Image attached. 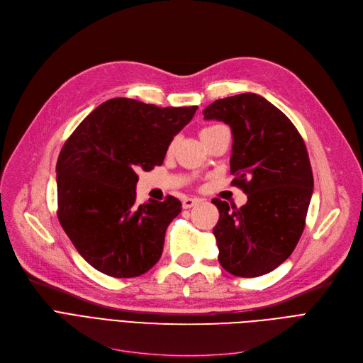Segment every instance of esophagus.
<instances>
[{"instance_id":"34e87169","label":"esophagus","mask_w":363,"mask_h":363,"mask_svg":"<svg viewBox=\"0 0 363 363\" xmlns=\"http://www.w3.org/2000/svg\"><path fill=\"white\" fill-rule=\"evenodd\" d=\"M199 203H201V199L186 197V199L182 200V207H184V208H189V207H193V206H197Z\"/></svg>"}]
</instances>
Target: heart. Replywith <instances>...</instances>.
Returning <instances> with one entry per match:
<instances>
[{
    "label": "heart",
    "mask_w": 363,
    "mask_h": 363,
    "mask_svg": "<svg viewBox=\"0 0 363 363\" xmlns=\"http://www.w3.org/2000/svg\"><path fill=\"white\" fill-rule=\"evenodd\" d=\"M215 128H219V126L215 125V126H207V128H204V129L200 132V135H203V133H206V132H208V130H212V129H215ZM174 147H175V141H172V143L169 144V151L174 150Z\"/></svg>",
    "instance_id": "1"
}]
</instances>
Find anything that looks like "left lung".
I'll list each match as a JSON object with an SVG mask.
<instances>
[{
    "label": "left lung",
    "instance_id": "left-lung-1",
    "mask_svg": "<svg viewBox=\"0 0 363 363\" xmlns=\"http://www.w3.org/2000/svg\"><path fill=\"white\" fill-rule=\"evenodd\" d=\"M203 114L231 126L233 185L247 194L240 208L212 200L218 260L235 277L264 275L290 257L304 230L313 193L306 145L291 121L253 92L216 100Z\"/></svg>",
    "mask_w": 363,
    "mask_h": 363
}]
</instances>
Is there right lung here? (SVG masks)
Returning a JSON list of instances; mask_svg holds the SVG:
<instances>
[{
    "instance_id": "1",
    "label": "right lung",
    "mask_w": 363,
    "mask_h": 363,
    "mask_svg": "<svg viewBox=\"0 0 363 363\" xmlns=\"http://www.w3.org/2000/svg\"><path fill=\"white\" fill-rule=\"evenodd\" d=\"M199 107H157L111 99L73 130L57 160L60 225L78 253L113 278L140 277L163 252L178 199L137 204V172L164 160L169 144Z\"/></svg>"
}]
</instances>
